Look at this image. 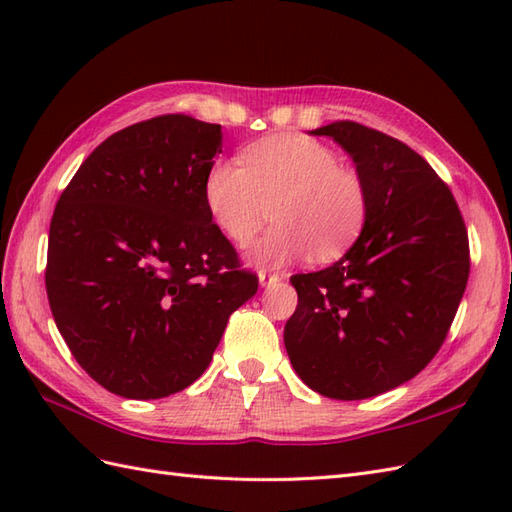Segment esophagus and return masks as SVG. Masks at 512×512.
Here are the masks:
<instances>
[{"label": "esophagus", "mask_w": 512, "mask_h": 512, "mask_svg": "<svg viewBox=\"0 0 512 512\" xmlns=\"http://www.w3.org/2000/svg\"><path fill=\"white\" fill-rule=\"evenodd\" d=\"M279 279H281V275H277V273H266V270H259V284L262 286L275 284V281H279Z\"/></svg>", "instance_id": "34e87169"}]
</instances>
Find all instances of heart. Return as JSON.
I'll return each instance as SVG.
<instances>
[{"label": "heart", "mask_w": 512, "mask_h": 512, "mask_svg": "<svg viewBox=\"0 0 512 512\" xmlns=\"http://www.w3.org/2000/svg\"><path fill=\"white\" fill-rule=\"evenodd\" d=\"M204 204L235 248L253 244L273 209L277 226L257 244L253 262L284 266L314 255L341 257L367 220V184L321 140L279 134L222 160L204 178Z\"/></svg>", "instance_id": "b5f03b06"}]
</instances>
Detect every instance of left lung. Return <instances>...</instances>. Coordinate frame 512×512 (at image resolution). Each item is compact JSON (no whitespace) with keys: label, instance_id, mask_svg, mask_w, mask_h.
I'll use <instances>...</instances> for the list:
<instances>
[{"label":"left lung","instance_id":"obj_1","mask_svg":"<svg viewBox=\"0 0 512 512\" xmlns=\"http://www.w3.org/2000/svg\"><path fill=\"white\" fill-rule=\"evenodd\" d=\"M312 134L354 158L369 206L339 262L290 277L299 301L284 343L310 389L363 400L407 383L438 354L469 281V233L447 182L398 138L354 121Z\"/></svg>","mask_w":512,"mask_h":512}]
</instances>
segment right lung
<instances>
[{
  "instance_id": "right-lung-1",
  "label": "right lung",
  "mask_w": 512,
  "mask_h": 512,
  "mask_svg": "<svg viewBox=\"0 0 512 512\" xmlns=\"http://www.w3.org/2000/svg\"><path fill=\"white\" fill-rule=\"evenodd\" d=\"M222 127L162 114L112 134L54 206L46 292L85 372L116 396L176 394L257 292L204 204Z\"/></svg>"
}]
</instances>
